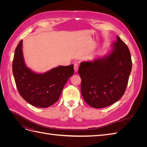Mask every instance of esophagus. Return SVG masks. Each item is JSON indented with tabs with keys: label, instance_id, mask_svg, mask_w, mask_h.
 Segmentation results:
<instances>
[{
	"label": "esophagus",
	"instance_id": "1",
	"mask_svg": "<svg viewBox=\"0 0 147 147\" xmlns=\"http://www.w3.org/2000/svg\"><path fill=\"white\" fill-rule=\"evenodd\" d=\"M78 70V64H74V71L75 72H77Z\"/></svg>",
	"mask_w": 147,
	"mask_h": 147
}]
</instances>
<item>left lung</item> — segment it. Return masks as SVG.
<instances>
[{"instance_id": "left-lung-1", "label": "left lung", "mask_w": 147, "mask_h": 147, "mask_svg": "<svg viewBox=\"0 0 147 147\" xmlns=\"http://www.w3.org/2000/svg\"><path fill=\"white\" fill-rule=\"evenodd\" d=\"M107 55L80 63L83 99L92 107L100 109L117 102L124 94L132 69L129 50L118 36Z\"/></svg>"}]
</instances>
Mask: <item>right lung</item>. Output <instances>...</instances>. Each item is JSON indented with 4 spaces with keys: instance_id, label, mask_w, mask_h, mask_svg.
<instances>
[{
    "instance_id": "1",
    "label": "right lung",
    "mask_w": 147,
    "mask_h": 147,
    "mask_svg": "<svg viewBox=\"0 0 147 147\" xmlns=\"http://www.w3.org/2000/svg\"><path fill=\"white\" fill-rule=\"evenodd\" d=\"M12 69L20 94L29 104L40 108L48 107L57 101L74 72L73 64L59 65L43 74L33 72L25 64L23 40L15 49Z\"/></svg>"
}]
</instances>
